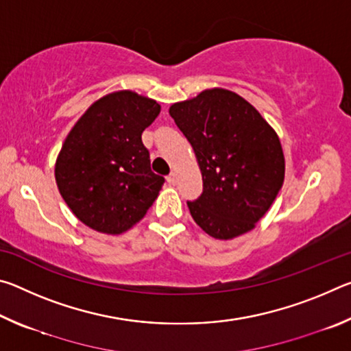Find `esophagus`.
Returning <instances> with one entry per match:
<instances>
[{
  "mask_svg": "<svg viewBox=\"0 0 351 351\" xmlns=\"http://www.w3.org/2000/svg\"><path fill=\"white\" fill-rule=\"evenodd\" d=\"M176 180H178V178H176V173H175V171H171V173L167 176V182H169V184H171V186H175V184H176Z\"/></svg>",
  "mask_w": 351,
  "mask_h": 351,
  "instance_id": "34e87169",
  "label": "esophagus"
}]
</instances>
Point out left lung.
<instances>
[{"mask_svg":"<svg viewBox=\"0 0 351 351\" xmlns=\"http://www.w3.org/2000/svg\"><path fill=\"white\" fill-rule=\"evenodd\" d=\"M170 116L192 145L203 193L187 203L206 234L232 240L269 210L285 180L280 139L239 94L210 88L170 106Z\"/></svg>","mask_w":351,"mask_h":351,"instance_id":"8db88e82","label":"left lung"}]
</instances>
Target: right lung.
<instances>
[{
    "label": "right lung",
    "mask_w": 351,
    "mask_h": 351,
    "mask_svg": "<svg viewBox=\"0 0 351 351\" xmlns=\"http://www.w3.org/2000/svg\"><path fill=\"white\" fill-rule=\"evenodd\" d=\"M159 111L156 100L114 91L97 99L71 128L56 161V182L88 228L127 232L158 198L164 178L152 171L141 136Z\"/></svg>",
    "instance_id": "obj_1"
}]
</instances>
